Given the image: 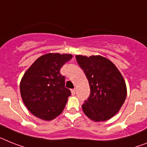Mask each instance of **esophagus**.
<instances>
[{
	"mask_svg": "<svg viewBox=\"0 0 147 147\" xmlns=\"http://www.w3.org/2000/svg\"><path fill=\"white\" fill-rule=\"evenodd\" d=\"M71 94L74 95V94H76V88H74V89H71Z\"/></svg>",
	"mask_w": 147,
	"mask_h": 147,
	"instance_id": "1",
	"label": "esophagus"
}]
</instances>
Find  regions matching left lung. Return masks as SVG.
Here are the masks:
<instances>
[{"mask_svg": "<svg viewBox=\"0 0 147 147\" xmlns=\"http://www.w3.org/2000/svg\"><path fill=\"white\" fill-rule=\"evenodd\" d=\"M76 59L90 86V95L82 105L83 113L94 122H104L119 111L127 96L125 82L113 63L101 55Z\"/></svg>", "mask_w": 147, "mask_h": 147, "instance_id": "1", "label": "left lung"}]
</instances>
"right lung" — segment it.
Returning a JSON list of instances; mask_svg holds the SVG:
<instances>
[{
  "mask_svg": "<svg viewBox=\"0 0 147 147\" xmlns=\"http://www.w3.org/2000/svg\"><path fill=\"white\" fill-rule=\"evenodd\" d=\"M72 57L71 54L47 53L39 57L23 75L20 82L22 99L37 118L50 121L65 109L71 93L65 87V77L60 69Z\"/></svg>",
  "mask_w": 147,
  "mask_h": 147,
  "instance_id": "obj_1",
  "label": "right lung"
}]
</instances>
